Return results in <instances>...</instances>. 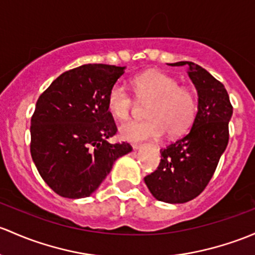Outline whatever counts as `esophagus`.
Wrapping results in <instances>:
<instances>
[{"mask_svg":"<svg viewBox=\"0 0 255 255\" xmlns=\"http://www.w3.org/2000/svg\"><path fill=\"white\" fill-rule=\"evenodd\" d=\"M140 148H143V144H133V149L134 150H138Z\"/></svg>","mask_w":255,"mask_h":255,"instance_id":"1","label":"esophagus"}]
</instances>
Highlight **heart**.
I'll use <instances>...</instances> for the list:
<instances>
[{"label":"heart","instance_id":"b5f03b06","mask_svg":"<svg viewBox=\"0 0 255 255\" xmlns=\"http://www.w3.org/2000/svg\"><path fill=\"white\" fill-rule=\"evenodd\" d=\"M135 96L146 106L148 119L128 121L120 127L121 136L129 141L179 135L192 126L198 110L193 90L178 85L177 79L160 71H146L132 80ZM106 104L115 119L127 120L134 109V101L127 88L117 82L107 93Z\"/></svg>","mask_w":255,"mask_h":255}]
</instances>
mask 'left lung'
Listing matches in <instances>:
<instances>
[{"mask_svg": "<svg viewBox=\"0 0 255 255\" xmlns=\"http://www.w3.org/2000/svg\"><path fill=\"white\" fill-rule=\"evenodd\" d=\"M188 64V76L198 92V112L188 133L160 150L156 171L144 177L150 193L160 202L186 203L208 186L220 157L229 143V122L232 107L224 84L203 67Z\"/></svg>", "mask_w": 255, "mask_h": 255, "instance_id": "8db88e82", "label": "left lung"}]
</instances>
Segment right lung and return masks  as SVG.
I'll use <instances>...</instances> for the list:
<instances>
[{
    "label": "right lung",
    "instance_id": "add662e5",
    "mask_svg": "<svg viewBox=\"0 0 255 255\" xmlns=\"http://www.w3.org/2000/svg\"><path fill=\"white\" fill-rule=\"evenodd\" d=\"M123 73L125 67L83 64L61 74L37 99L30 154L40 176L61 197H89L114 162L132 151L126 141H107L117 132L107 93Z\"/></svg>",
    "mask_w": 255,
    "mask_h": 255
}]
</instances>
